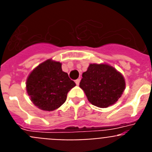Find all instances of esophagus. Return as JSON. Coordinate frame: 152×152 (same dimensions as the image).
<instances>
[{
  "instance_id": "obj_1",
  "label": "esophagus",
  "mask_w": 152,
  "mask_h": 152,
  "mask_svg": "<svg viewBox=\"0 0 152 152\" xmlns=\"http://www.w3.org/2000/svg\"><path fill=\"white\" fill-rule=\"evenodd\" d=\"M80 79H77V80H75V83H76V84L77 85H79V84H80Z\"/></svg>"
}]
</instances>
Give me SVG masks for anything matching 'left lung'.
I'll list each match as a JSON object with an SVG mask.
<instances>
[{
	"label": "left lung",
	"instance_id": "obj_1",
	"mask_svg": "<svg viewBox=\"0 0 152 152\" xmlns=\"http://www.w3.org/2000/svg\"><path fill=\"white\" fill-rule=\"evenodd\" d=\"M82 77L80 88L90 103L101 108L116 103L125 90L123 76L108 64H91Z\"/></svg>",
	"mask_w": 152,
	"mask_h": 152
}]
</instances>
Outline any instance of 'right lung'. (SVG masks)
<instances>
[{"label": "right lung", "instance_id": "right-lung-1", "mask_svg": "<svg viewBox=\"0 0 152 152\" xmlns=\"http://www.w3.org/2000/svg\"><path fill=\"white\" fill-rule=\"evenodd\" d=\"M76 85L62 72L58 61L47 60L36 67L28 77L26 90L31 100L42 110L52 111L61 107L68 91Z\"/></svg>", "mask_w": 152, "mask_h": 152}]
</instances>
